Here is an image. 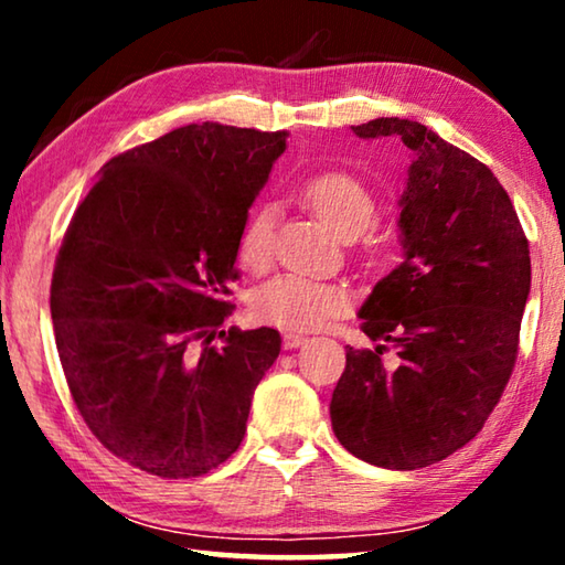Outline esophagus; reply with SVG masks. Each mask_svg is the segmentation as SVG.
I'll return each instance as SVG.
<instances>
[{
    "instance_id": "esophagus-1",
    "label": "esophagus",
    "mask_w": 565,
    "mask_h": 565,
    "mask_svg": "<svg viewBox=\"0 0 565 565\" xmlns=\"http://www.w3.org/2000/svg\"><path fill=\"white\" fill-rule=\"evenodd\" d=\"M306 341L309 339L301 337V333H284V349H299Z\"/></svg>"
}]
</instances>
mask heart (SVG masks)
Segmentation results:
<instances>
[{
  "label": "heart",
  "mask_w": 565,
  "mask_h": 565,
  "mask_svg": "<svg viewBox=\"0 0 565 565\" xmlns=\"http://www.w3.org/2000/svg\"><path fill=\"white\" fill-rule=\"evenodd\" d=\"M299 196L341 238L366 232L379 212L376 196L366 181L343 169H327L309 177L299 186ZM238 259L254 274L269 269L274 262V209L262 206L248 218L238 238ZM347 306V286L301 274H279L256 289L252 311L264 323L286 331H306L337 317Z\"/></svg>",
  "instance_id": "heart-1"
}]
</instances>
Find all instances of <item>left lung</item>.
Segmentation results:
<instances>
[{"label":"left lung","mask_w":565,"mask_h":565,"mask_svg":"<svg viewBox=\"0 0 565 565\" xmlns=\"http://www.w3.org/2000/svg\"><path fill=\"white\" fill-rule=\"evenodd\" d=\"M353 134L408 149L404 262L361 306L376 349H347L331 426L361 461L414 471L471 441L509 384L531 291L529 238L493 171L424 124L381 117ZM388 345L394 364L380 361Z\"/></svg>","instance_id":"left-lung-1"}]
</instances>
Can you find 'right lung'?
I'll list each match as a JSON object with an SVG mask.
<instances>
[{
	"label": "right lung",
	"instance_id": "obj_1",
	"mask_svg": "<svg viewBox=\"0 0 565 565\" xmlns=\"http://www.w3.org/2000/svg\"><path fill=\"white\" fill-rule=\"evenodd\" d=\"M286 137L179 127L109 159L64 234L50 306L66 386L99 444L151 476L224 463L281 351L276 329H216L248 206Z\"/></svg>",
	"mask_w": 565,
	"mask_h": 565
}]
</instances>
